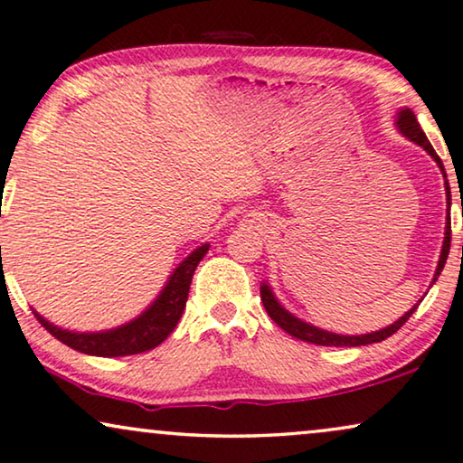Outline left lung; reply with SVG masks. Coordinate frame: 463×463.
<instances>
[{"instance_id":"obj_1","label":"left lung","mask_w":463,"mask_h":463,"mask_svg":"<svg viewBox=\"0 0 463 463\" xmlns=\"http://www.w3.org/2000/svg\"><path fill=\"white\" fill-rule=\"evenodd\" d=\"M396 125L400 128V133L404 135V137H409L411 141H415L423 147L425 152L430 154L436 160V165H439L440 171H442V177H445V188H447V203L449 207H451V188H449V182H447V174H445V167H442V160L439 154L434 152L432 144H430L428 137H425V133L421 131V127H419V122L415 118V114L411 112L409 108L400 109L398 112V120ZM449 250H451V222H449V215H447V226H445V243H442V251H440V258H439V267H436V273H434V281L439 279V275L442 273V269H445V262L449 258ZM432 281V283H434ZM260 298H262V305L267 313L270 316V319L288 332V335H292L294 338H300V341L305 343H313V345H324V347H360V345H371V343H381L385 341V338H390L393 332H398L402 326L406 324V319H409L415 309L419 307V303L412 307L411 311H406L402 317L398 319V322H393L392 326H387L383 330H377V332H371V335H360V336H349V335H336V332H328V330H322L317 328V326H311L303 322V319H298L292 313L283 309L279 305V300L275 298L273 289H270L267 283H262L260 288Z\"/></svg>"}]
</instances>
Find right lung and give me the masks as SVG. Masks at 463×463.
<instances>
[{"mask_svg":"<svg viewBox=\"0 0 463 463\" xmlns=\"http://www.w3.org/2000/svg\"><path fill=\"white\" fill-rule=\"evenodd\" d=\"M207 243L196 248L193 254L174 270V275L169 277L167 286H165L163 292L156 296V300H154L139 317L131 319L128 324L118 326V328L106 332H71L51 324L48 319L42 317L38 311L33 313L35 317H38V322L44 326L54 338H59L61 343L80 351V354L99 357L144 354V351L158 347V345L175 330V326L180 322L184 313V307H186L188 289L190 281H193L194 269L196 264L203 260V256L207 254Z\"/></svg>","mask_w":463,"mask_h":463,"instance_id":"right-lung-1","label":"right lung"}]
</instances>
